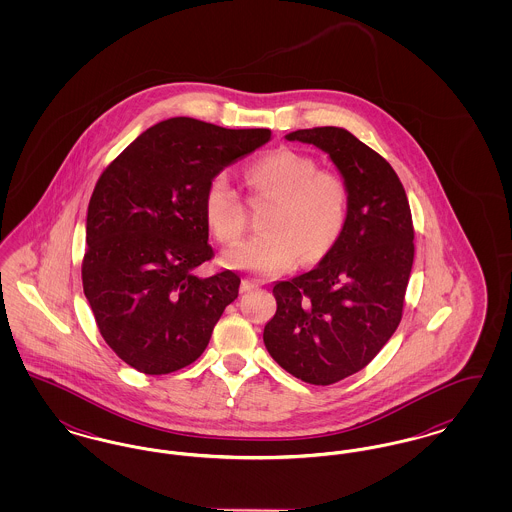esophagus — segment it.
<instances>
[{
	"mask_svg": "<svg viewBox=\"0 0 512 512\" xmlns=\"http://www.w3.org/2000/svg\"><path fill=\"white\" fill-rule=\"evenodd\" d=\"M255 288H259V284H257V282H253L251 278H244V280H242V288H240V292H253Z\"/></svg>",
	"mask_w": 512,
	"mask_h": 512,
	"instance_id": "esophagus-1",
	"label": "esophagus"
}]
</instances>
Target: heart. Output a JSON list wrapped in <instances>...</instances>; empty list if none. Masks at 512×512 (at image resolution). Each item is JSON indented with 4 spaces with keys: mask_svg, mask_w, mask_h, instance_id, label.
I'll return each mask as SVG.
<instances>
[{
    "mask_svg": "<svg viewBox=\"0 0 512 512\" xmlns=\"http://www.w3.org/2000/svg\"><path fill=\"white\" fill-rule=\"evenodd\" d=\"M244 178L253 199H272L263 217L267 232L228 249L226 265L280 274L299 257L303 263H318L338 244L349 215V188L341 174L317 169L309 155L280 147L251 161ZM203 211L222 244L244 236V199L224 172L209 180Z\"/></svg>",
    "mask_w": 512,
    "mask_h": 512,
    "instance_id": "b5f03b06",
    "label": "heart"
}]
</instances>
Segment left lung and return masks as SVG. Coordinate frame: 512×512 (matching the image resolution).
Segmentation results:
<instances>
[{"mask_svg":"<svg viewBox=\"0 0 512 512\" xmlns=\"http://www.w3.org/2000/svg\"><path fill=\"white\" fill-rule=\"evenodd\" d=\"M286 138L330 155L349 188V215L318 267L274 284L278 307L263 340L292 376L330 386L365 368L401 322L413 268V217L390 163L351 132L318 126Z\"/></svg>","mask_w":512,"mask_h":512,"instance_id":"8db88e82","label":"left lung"}]
</instances>
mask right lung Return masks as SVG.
Masks as SVG:
<instances>
[{
	"label": "right lung",
	"instance_id": "1",
	"mask_svg": "<svg viewBox=\"0 0 512 512\" xmlns=\"http://www.w3.org/2000/svg\"><path fill=\"white\" fill-rule=\"evenodd\" d=\"M270 140L190 117L147 128L101 172L86 217L84 295L99 334L126 365L169 374L205 351L240 276L199 278L215 257L203 195L224 167Z\"/></svg>",
	"mask_w": 512,
	"mask_h": 512
}]
</instances>
